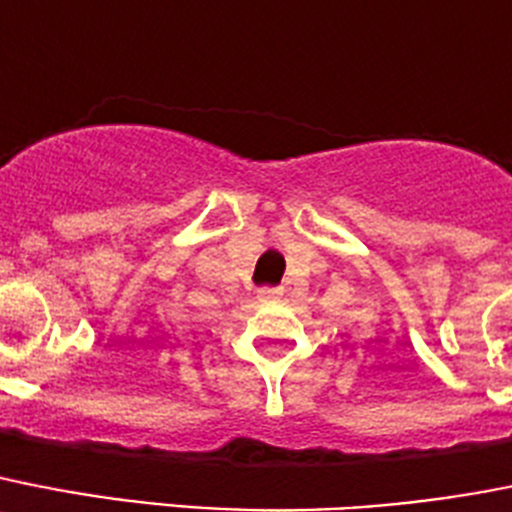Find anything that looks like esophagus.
<instances>
[{
    "instance_id": "1",
    "label": "esophagus",
    "mask_w": 512,
    "mask_h": 512,
    "mask_svg": "<svg viewBox=\"0 0 512 512\" xmlns=\"http://www.w3.org/2000/svg\"><path fill=\"white\" fill-rule=\"evenodd\" d=\"M282 295V287H261L259 290V298L269 300V298H279Z\"/></svg>"
}]
</instances>
